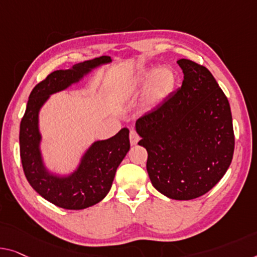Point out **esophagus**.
Returning a JSON list of instances; mask_svg holds the SVG:
<instances>
[{
    "mask_svg": "<svg viewBox=\"0 0 257 257\" xmlns=\"http://www.w3.org/2000/svg\"><path fill=\"white\" fill-rule=\"evenodd\" d=\"M129 140H130V144H132V145H136L137 143H139L140 135H139V134H137L136 130H134V129L130 130Z\"/></svg>",
    "mask_w": 257,
    "mask_h": 257,
    "instance_id": "obj_1",
    "label": "esophagus"
}]
</instances>
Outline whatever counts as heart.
<instances>
[{
	"instance_id": "1",
	"label": "heart",
	"mask_w": 257,
	"mask_h": 257,
	"mask_svg": "<svg viewBox=\"0 0 257 257\" xmlns=\"http://www.w3.org/2000/svg\"><path fill=\"white\" fill-rule=\"evenodd\" d=\"M149 79L151 80L148 83L145 102L148 106L155 107L160 104L173 91L175 86V75L173 70L168 67L157 69L153 74L151 70H143L136 76L134 84L142 85V84L147 83Z\"/></svg>"
}]
</instances>
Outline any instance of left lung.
<instances>
[{"label":"left lung","mask_w":257,"mask_h":257,"mask_svg":"<svg viewBox=\"0 0 257 257\" xmlns=\"http://www.w3.org/2000/svg\"><path fill=\"white\" fill-rule=\"evenodd\" d=\"M181 87L136 121L153 187L173 200H193L224 177L234 152L227 97L208 69L181 59Z\"/></svg>","instance_id":"left-lung-1"}]
</instances>
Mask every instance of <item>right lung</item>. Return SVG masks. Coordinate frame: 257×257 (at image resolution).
<instances>
[{
  "label": "right lung",
  "instance_id": "1",
  "mask_svg": "<svg viewBox=\"0 0 257 257\" xmlns=\"http://www.w3.org/2000/svg\"><path fill=\"white\" fill-rule=\"evenodd\" d=\"M107 62H110V57L101 56L75 64L71 70H56L49 74L31 92L21 121L19 151L25 177L38 194L60 208L85 209L106 196L116 168L130 149L129 130L123 128L108 140L95 142L85 153L78 170L71 177L61 179L49 174L41 164L38 113L49 94L66 89L91 68Z\"/></svg>",
  "mask_w": 257,
  "mask_h": 257
}]
</instances>
